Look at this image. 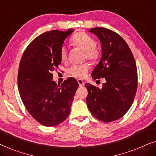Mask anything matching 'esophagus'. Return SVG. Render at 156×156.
<instances>
[{
  "mask_svg": "<svg viewBox=\"0 0 156 156\" xmlns=\"http://www.w3.org/2000/svg\"><path fill=\"white\" fill-rule=\"evenodd\" d=\"M77 82L79 85H80V87H83L84 85V82L82 80H80V79H79V80H77Z\"/></svg>",
  "mask_w": 156,
  "mask_h": 156,
  "instance_id": "obj_1",
  "label": "esophagus"
}]
</instances>
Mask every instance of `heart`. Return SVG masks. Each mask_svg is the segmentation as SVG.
Masks as SVG:
<instances>
[{
	"label": "heart",
	"mask_w": 156,
	"mask_h": 156,
	"mask_svg": "<svg viewBox=\"0 0 156 156\" xmlns=\"http://www.w3.org/2000/svg\"><path fill=\"white\" fill-rule=\"evenodd\" d=\"M70 43L84 52V59H89L92 62H96L99 59L101 52L99 48L96 47L95 40L84 32H78L74 34L70 39ZM59 57L62 62L67 61V52L65 47H62L59 51ZM89 69V64L84 63L72 66L68 72L70 75L74 77L82 79L87 75Z\"/></svg>",
	"instance_id": "obj_1"
}]
</instances>
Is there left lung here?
Here are the masks:
<instances>
[{"instance_id":"8db88e82","label":"left lung","mask_w":156,"mask_h":156,"mask_svg":"<svg viewBox=\"0 0 156 156\" xmlns=\"http://www.w3.org/2000/svg\"><path fill=\"white\" fill-rule=\"evenodd\" d=\"M101 44L102 55L94 69V80L104 78L102 88L86 83L87 104L98 120L112 122L124 116L133 104L138 87L137 68L129 45L119 34L104 27L89 30Z\"/></svg>"}]
</instances>
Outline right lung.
<instances>
[{"mask_svg":"<svg viewBox=\"0 0 156 156\" xmlns=\"http://www.w3.org/2000/svg\"><path fill=\"white\" fill-rule=\"evenodd\" d=\"M72 32H45L29 44L21 57L18 74L20 98L33 118L44 126L59 125L67 118L79 87L72 77L61 85L52 80V72L61 64L64 40Z\"/></svg>","mask_w":156,"mask_h":156,"instance_id":"obj_1","label":"right lung"}]
</instances>
